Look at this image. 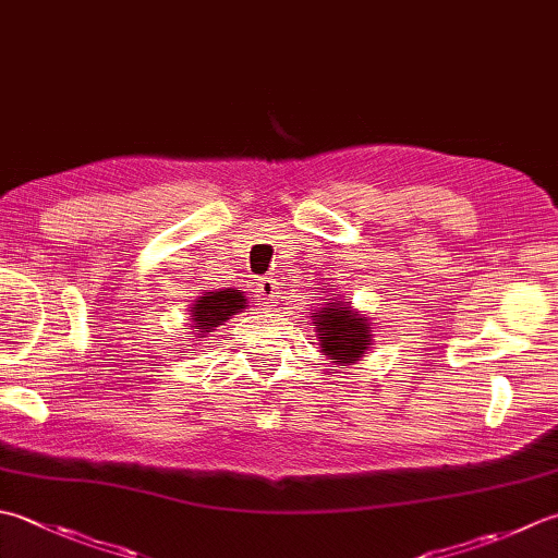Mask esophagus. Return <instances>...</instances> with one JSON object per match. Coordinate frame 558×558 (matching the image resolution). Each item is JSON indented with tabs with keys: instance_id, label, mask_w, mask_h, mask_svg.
<instances>
[{
	"instance_id": "obj_1",
	"label": "esophagus",
	"mask_w": 558,
	"mask_h": 558,
	"mask_svg": "<svg viewBox=\"0 0 558 558\" xmlns=\"http://www.w3.org/2000/svg\"><path fill=\"white\" fill-rule=\"evenodd\" d=\"M256 292H258V300H264V304L268 307V304H272L276 302V298H278V282L272 280V278H260L258 282H256Z\"/></svg>"
}]
</instances>
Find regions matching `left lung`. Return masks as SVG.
<instances>
[{"instance_id":"1","label":"left lung","mask_w":558,"mask_h":558,"mask_svg":"<svg viewBox=\"0 0 558 558\" xmlns=\"http://www.w3.org/2000/svg\"><path fill=\"white\" fill-rule=\"evenodd\" d=\"M314 326L322 338V351L333 363H351L363 357L373 341L367 316H360L345 302H329V307L316 314Z\"/></svg>"}]
</instances>
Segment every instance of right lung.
Returning <instances> with one entry per match:
<instances>
[{
    "instance_id": "add662e5",
    "label": "right lung",
    "mask_w": 558,
    "mask_h": 558,
    "mask_svg": "<svg viewBox=\"0 0 558 558\" xmlns=\"http://www.w3.org/2000/svg\"><path fill=\"white\" fill-rule=\"evenodd\" d=\"M246 300L239 290H217V292H205V298L195 300L191 307L193 322L198 326V338L207 331H215L217 324H222L229 316L236 314V310H244Z\"/></svg>"
}]
</instances>
